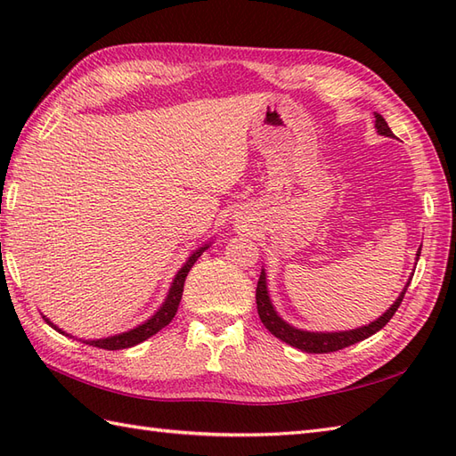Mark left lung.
<instances>
[{"label": "left lung", "instance_id": "1", "mask_svg": "<svg viewBox=\"0 0 456 456\" xmlns=\"http://www.w3.org/2000/svg\"><path fill=\"white\" fill-rule=\"evenodd\" d=\"M375 130L377 134L385 135V137H395V134L390 132L387 120L380 116L379 112H375ZM419 250L418 248V254H416V262L419 260ZM414 276V273H411ZM411 276L410 280L406 281L404 289L400 291L398 299L388 306L387 313H383L379 316L377 321L369 322L365 326H359V328H354V330H342V332H311V330H303V328H295L291 326L289 322H285L281 316L278 314V311L273 309L272 305V299H270V293H268V281H266V272H260V278H258V285H256V306H258V316L262 324L268 328V330L280 338L281 342L289 344L293 347H299L301 352H306V354H328V352H338V349H344L347 346L352 344H357L365 340V338L373 336L375 332H379L380 328H383L390 319H393L395 313L398 311V306L402 303V299H404V293L408 289V285L411 281Z\"/></svg>", "mask_w": 456, "mask_h": 456}]
</instances>
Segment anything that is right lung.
Here are the masks:
<instances>
[{"label": "right lung", "mask_w": 456, "mask_h": 456, "mask_svg": "<svg viewBox=\"0 0 456 456\" xmlns=\"http://www.w3.org/2000/svg\"><path fill=\"white\" fill-rule=\"evenodd\" d=\"M209 245H211V240L206 242V245H202V247H198L192 254H190L188 260L183 264V268L176 272V276H175V280L171 283V288H168V293H167L163 305L159 306V309L155 311V314L150 316V319H147L145 322L137 324L135 328H130L128 332H120V334L109 336V338H99V340H81V338H79V342L89 344L93 347H102V349H124V347H132V346L142 344V342L147 340V338H151L153 334H157L159 330H161V328H165L168 322L175 319V314L178 311V303H180V299H183V289H184V281H186L188 272H190V268L194 266V262L200 256H202L204 250L209 248ZM42 319H45L52 328H54L56 332L73 338L66 330H61V328H58L50 319H46L45 314H42ZM76 340H77V338H76Z\"/></svg>", "instance_id": "1"}]
</instances>
